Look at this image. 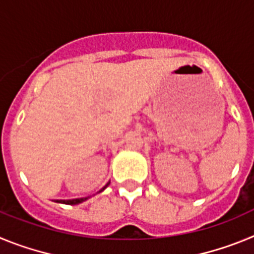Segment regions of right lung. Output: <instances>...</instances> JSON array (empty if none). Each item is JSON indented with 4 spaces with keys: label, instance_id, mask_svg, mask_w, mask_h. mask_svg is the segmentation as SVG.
I'll return each mask as SVG.
<instances>
[{
    "label": "right lung",
    "instance_id": "obj_1",
    "mask_svg": "<svg viewBox=\"0 0 254 254\" xmlns=\"http://www.w3.org/2000/svg\"><path fill=\"white\" fill-rule=\"evenodd\" d=\"M108 185H109V183H108ZM108 185H105L104 187H103L102 190H99V192H102V190H104L105 188L108 187ZM85 199H87V197H84V198H75V199H61V201H57V202L66 203V205H77V203H81V202H84Z\"/></svg>",
    "mask_w": 254,
    "mask_h": 254
}]
</instances>
